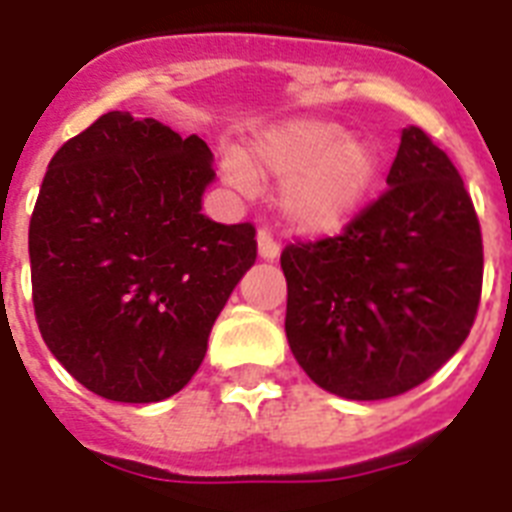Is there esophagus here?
Masks as SVG:
<instances>
[{"mask_svg": "<svg viewBox=\"0 0 512 512\" xmlns=\"http://www.w3.org/2000/svg\"><path fill=\"white\" fill-rule=\"evenodd\" d=\"M279 244L273 241V236L268 231H257V255H260V260H268V263H273L276 257H279Z\"/></svg>", "mask_w": 512, "mask_h": 512, "instance_id": "1", "label": "esophagus"}]
</instances>
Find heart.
<instances>
[{
  "instance_id": "1",
  "label": "heart",
  "mask_w": 512,
  "mask_h": 512,
  "mask_svg": "<svg viewBox=\"0 0 512 512\" xmlns=\"http://www.w3.org/2000/svg\"><path fill=\"white\" fill-rule=\"evenodd\" d=\"M380 172L372 138L345 135L342 124L316 116L271 124L223 162V177L239 191H252L257 180H281V217L305 236L345 231L372 199Z\"/></svg>"
}]
</instances>
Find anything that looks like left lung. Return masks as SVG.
Instances as JSON below:
<instances>
[{
  "label": "left lung",
  "mask_w": 512,
  "mask_h": 512,
  "mask_svg": "<svg viewBox=\"0 0 512 512\" xmlns=\"http://www.w3.org/2000/svg\"><path fill=\"white\" fill-rule=\"evenodd\" d=\"M289 348L319 388L380 401L460 350L481 297L484 244L460 172L420 127L401 132L388 191L342 236L289 244Z\"/></svg>",
  "instance_id": "left-lung-1"
}]
</instances>
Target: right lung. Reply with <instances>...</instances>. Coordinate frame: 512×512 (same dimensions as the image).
Returning <instances> with one entry per match:
<instances>
[{
	"label": "right lung",
	"instance_id": "1",
	"mask_svg": "<svg viewBox=\"0 0 512 512\" xmlns=\"http://www.w3.org/2000/svg\"><path fill=\"white\" fill-rule=\"evenodd\" d=\"M215 180L199 135L108 111L52 156L28 228L34 311L84 388L156 404L188 385L255 265L249 223L201 215Z\"/></svg>",
	"mask_w": 512,
	"mask_h": 512
}]
</instances>
